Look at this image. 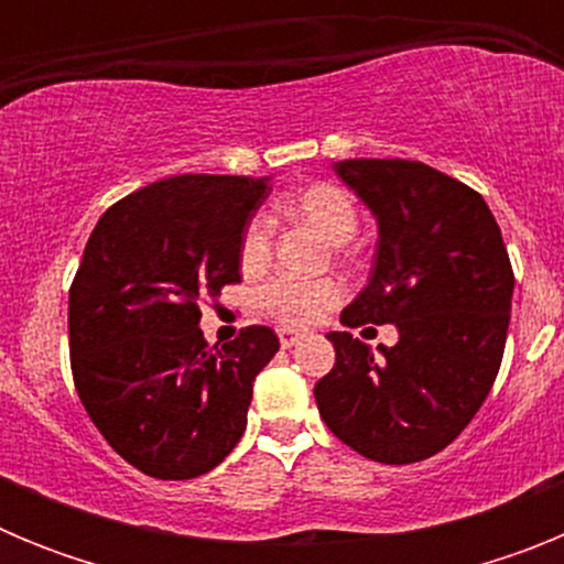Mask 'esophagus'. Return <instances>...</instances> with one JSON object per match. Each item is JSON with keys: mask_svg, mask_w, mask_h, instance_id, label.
Here are the masks:
<instances>
[{"mask_svg": "<svg viewBox=\"0 0 564 564\" xmlns=\"http://www.w3.org/2000/svg\"><path fill=\"white\" fill-rule=\"evenodd\" d=\"M276 336H279V344H282V350H291L293 344H299V338H302V333L291 330V327H279Z\"/></svg>", "mask_w": 564, "mask_h": 564, "instance_id": "34e87169", "label": "esophagus"}]
</instances>
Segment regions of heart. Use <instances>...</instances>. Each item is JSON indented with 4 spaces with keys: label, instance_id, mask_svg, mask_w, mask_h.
I'll return each mask as SVG.
<instances>
[{
    "label": "heart",
    "instance_id": "obj_1",
    "mask_svg": "<svg viewBox=\"0 0 564 564\" xmlns=\"http://www.w3.org/2000/svg\"><path fill=\"white\" fill-rule=\"evenodd\" d=\"M279 208L296 223H305L330 246L350 242L358 228V212L352 197L333 183H313L285 197ZM271 259V223L253 217L239 237V268L253 276ZM344 299V288L336 279H273L259 291V307L288 327H307Z\"/></svg>",
    "mask_w": 564,
    "mask_h": 564
}]
</instances>
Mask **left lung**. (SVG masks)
Segmentation results:
<instances>
[{
	"instance_id": "1",
	"label": "left lung",
	"mask_w": 564,
	"mask_h": 564,
	"mask_svg": "<svg viewBox=\"0 0 564 564\" xmlns=\"http://www.w3.org/2000/svg\"><path fill=\"white\" fill-rule=\"evenodd\" d=\"M378 223L370 282L341 325H395L378 356L327 333L336 364L316 383L318 415L358 455L390 466L446 449L486 401L506 350L514 271L475 188L417 161L333 163Z\"/></svg>"
}]
</instances>
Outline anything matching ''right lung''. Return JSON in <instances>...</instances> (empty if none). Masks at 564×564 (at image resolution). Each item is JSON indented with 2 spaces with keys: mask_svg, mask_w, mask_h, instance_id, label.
Masks as SVG:
<instances>
[{
  "mask_svg": "<svg viewBox=\"0 0 564 564\" xmlns=\"http://www.w3.org/2000/svg\"><path fill=\"white\" fill-rule=\"evenodd\" d=\"M268 177L177 174L109 206L69 288V364L84 410L127 463L192 480L246 432L271 327L208 344L200 299L239 282V237Z\"/></svg>",
  "mask_w": 564,
  "mask_h": 564,
  "instance_id": "right-lung-1",
  "label": "right lung"
}]
</instances>
